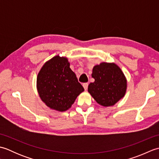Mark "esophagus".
<instances>
[{
    "label": "esophagus",
    "mask_w": 159,
    "mask_h": 159,
    "mask_svg": "<svg viewBox=\"0 0 159 159\" xmlns=\"http://www.w3.org/2000/svg\"><path fill=\"white\" fill-rule=\"evenodd\" d=\"M83 86L84 87V89H85V90H87V88H88V83H83Z\"/></svg>",
    "instance_id": "1"
}]
</instances>
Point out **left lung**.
<instances>
[{
  "instance_id": "obj_1",
  "label": "left lung",
  "mask_w": 159,
  "mask_h": 159,
  "mask_svg": "<svg viewBox=\"0 0 159 159\" xmlns=\"http://www.w3.org/2000/svg\"><path fill=\"white\" fill-rule=\"evenodd\" d=\"M95 79L88 86V92L103 107L113 106L124 96L127 80L120 67L114 63L102 62L93 67Z\"/></svg>"
}]
</instances>
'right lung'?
Here are the masks:
<instances>
[{
	"label": "right lung",
	"mask_w": 159,
	"mask_h": 159,
	"mask_svg": "<svg viewBox=\"0 0 159 159\" xmlns=\"http://www.w3.org/2000/svg\"><path fill=\"white\" fill-rule=\"evenodd\" d=\"M40 98L51 109L66 111L84 91L66 57H52L40 70L37 77Z\"/></svg>",
	"instance_id": "1"
}]
</instances>
